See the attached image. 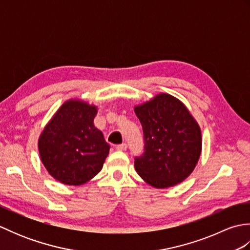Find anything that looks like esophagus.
Listing matches in <instances>:
<instances>
[{"instance_id":"34e87169","label":"esophagus","mask_w":250,"mask_h":250,"mask_svg":"<svg viewBox=\"0 0 250 250\" xmlns=\"http://www.w3.org/2000/svg\"><path fill=\"white\" fill-rule=\"evenodd\" d=\"M126 148H128V146H126V144H120V145H117L116 146V149L119 150V151H124L125 150Z\"/></svg>"}]
</instances>
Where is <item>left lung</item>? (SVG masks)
Returning a JSON list of instances; mask_svg holds the SVG:
<instances>
[{
	"instance_id": "left-lung-1",
	"label": "left lung",
	"mask_w": 250,
	"mask_h": 250,
	"mask_svg": "<svg viewBox=\"0 0 250 250\" xmlns=\"http://www.w3.org/2000/svg\"><path fill=\"white\" fill-rule=\"evenodd\" d=\"M144 132V153L134 167L143 180L158 189L182 183L193 172L202 151L200 125L186 105L159 93L134 106Z\"/></svg>"
}]
</instances>
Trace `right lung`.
I'll use <instances>...</instances> for the list:
<instances>
[{"mask_svg":"<svg viewBox=\"0 0 250 250\" xmlns=\"http://www.w3.org/2000/svg\"><path fill=\"white\" fill-rule=\"evenodd\" d=\"M97 114L95 105L71 99L60 106L42 131L41 161L58 182L79 186L102 169L109 145L94 126Z\"/></svg>","mask_w":250,"mask_h":250,"instance_id":"obj_1","label":"right lung"}]
</instances>
